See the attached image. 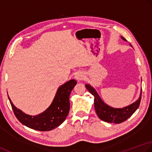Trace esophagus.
<instances>
[{"mask_svg": "<svg viewBox=\"0 0 152 152\" xmlns=\"http://www.w3.org/2000/svg\"><path fill=\"white\" fill-rule=\"evenodd\" d=\"M75 79L79 81V80H81L84 79V74L81 72H77L75 75Z\"/></svg>", "mask_w": 152, "mask_h": 152, "instance_id": "esophagus-1", "label": "esophagus"}]
</instances>
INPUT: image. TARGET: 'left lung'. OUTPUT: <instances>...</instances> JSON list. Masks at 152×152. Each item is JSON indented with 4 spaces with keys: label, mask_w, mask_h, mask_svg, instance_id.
I'll list each match as a JSON object with an SVG mask.
<instances>
[{
    "label": "left lung",
    "mask_w": 152,
    "mask_h": 152,
    "mask_svg": "<svg viewBox=\"0 0 152 152\" xmlns=\"http://www.w3.org/2000/svg\"><path fill=\"white\" fill-rule=\"evenodd\" d=\"M121 38L123 41H126V40L124 37L121 36ZM130 46L132 47L131 44H130ZM85 87L94 96V108L98 117L105 122L117 124L124 122L135 112L136 110L138 109L139 106H140L142 90L140 91V96H139L137 100H136L132 104L126 107L122 108H115L108 106L107 104L105 103L102 100L96 91L91 85H90L89 84H85Z\"/></svg>",
    "instance_id": "obj_1"
}]
</instances>
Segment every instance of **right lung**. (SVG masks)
Masks as SVG:
<instances>
[{
    "label": "right lung",
    "instance_id": "add662e5",
    "mask_svg": "<svg viewBox=\"0 0 152 152\" xmlns=\"http://www.w3.org/2000/svg\"><path fill=\"white\" fill-rule=\"evenodd\" d=\"M76 84L75 79H71L59 86L50 106L37 115L25 113L15 107L8 96L15 115L21 123L36 131H48L58 127L66 119L70 108L69 96Z\"/></svg>",
    "mask_w": 152,
    "mask_h": 152
}]
</instances>
